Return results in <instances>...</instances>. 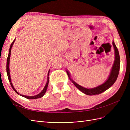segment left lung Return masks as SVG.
<instances>
[{
	"mask_svg": "<svg viewBox=\"0 0 130 130\" xmlns=\"http://www.w3.org/2000/svg\"><path fill=\"white\" fill-rule=\"evenodd\" d=\"M112 43L115 51V62H114L110 75L107 80L106 81L105 83L94 88L88 89L78 85L76 83V82H75L70 78V80H71L74 84V85L78 89L81 90L82 92H83L84 93L89 95H96V94H99L105 92V90L108 89L109 87H111L117 80V78L118 77V76L120 69V56L118 50L115 42H113ZM67 72L68 75L69 76V74L68 72L67 71Z\"/></svg>",
	"mask_w": 130,
	"mask_h": 130,
	"instance_id": "left-lung-1",
	"label": "left lung"
}]
</instances>
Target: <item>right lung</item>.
Segmentation results:
<instances>
[{
  "label": "right lung",
  "mask_w": 130,
  "mask_h": 130,
  "mask_svg": "<svg viewBox=\"0 0 130 130\" xmlns=\"http://www.w3.org/2000/svg\"><path fill=\"white\" fill-rule=\"evenodd\" d=\"M14 41L15 40H14V41L12 42V43H11V46H10V49H9V55H8V57H7V63H6V72H7V76H8V78H9V80L10 81V85L11 86L12 88V89L14 90V92L17 93L18 94H19L17 91L16 90H15L14 88V87L13 86V85L12 84V82H11V77H10V70H9V63H10V55H11V48L12 47V45L13 44V43L14 42ZM49 71L48 72V80H47V82L44 88H43V89L42 90V91L40 93L38 94V95H36L35 96H25V95H22V94H20V95L24 97L25 98H26V99H38V98H42L43 95H44L45 93L46 92V90L47 89V87H48V84H49Z\"/></svg>",
  "instance_id": "right-lung-1"
}]
</instances>
